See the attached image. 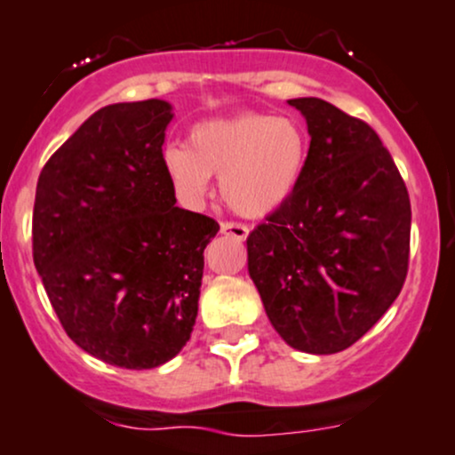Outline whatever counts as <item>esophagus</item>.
<instances>
[{"label":"esophagus","instance_id":"obj_1","mask_svg":"<svg viewBox=\"0 0 455 455\" xmlns=\"http://www.w3.org/2000/svg\"><path fill=\"white\" fill-rule=\"evenodd\" d=\"M220 231H222L224 235L233 237V240H237V242H243L248 237V228L243 227V224H237V222H222Z\"/></svg>","mask_w":455,"mask_h":455}]
</instances>
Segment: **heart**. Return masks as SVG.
<instances>
[{
    "instance_id": "heart-1",
    "label": "heart",
    "mask_w": 455,
    "mask_h": 455,
    "mask_svg": "<svg viewBox=\"0 0 455 455\" xmlns=\"http://www.w3.org/2000/svg\"><path fill=\"white\" fill-rule=\"evenodd\" d=\"M309 159V137L294 117L240 113L207 119L189 131L188 146L164 150V167L180 200L198 204L220 176L227 207L243 218H266L299 188Z\"/></svg>"
}]
</instances>
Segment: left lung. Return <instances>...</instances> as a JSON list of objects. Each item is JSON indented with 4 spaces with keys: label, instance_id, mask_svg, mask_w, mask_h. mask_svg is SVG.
I'll use <instances>...</instances> for the list:
<instances>
[{
    "label": "left lung",
    "instance_id": "1",
    "mask_svg": "<svg viewBox=\"0 0 455 455\" xmlns=\"http://www.w3.org/2000/svg\"><path fill=\"white\" fill-rule=\"evenodd\" d=\"M307 122L309 159L288 203L248 235V275L291 348L344 351L403 288L410 196L377 132L320 98L288 100Z\"/></svg>",
    "mask_w": 455,
    "mask_h": 455
}]
</instances>
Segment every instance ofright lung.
<instances>
[{"instance_id": "add662e5", "label": "right lung", "mask_w": 455, "mask_h": 455, "mask_svg": "<svg viewBox=\"0 0 455 455\" xmlns=\"http://www.w3.org/2000/svg\"><path fill=\"white\" fill-rule=\"evenodd\" d=\"M165 100L95 111L36 183L32 252L67 336L111 366L179 355L198 315L204 248L220 224L176 207L164 167Z\"/></svg>"}]
</instances>
